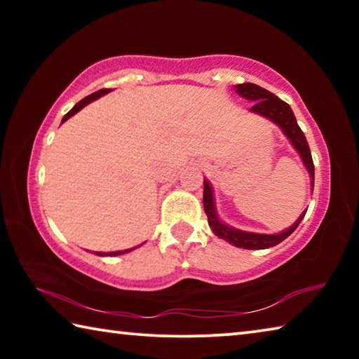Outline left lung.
<instances>
[{
    "instance_id": "1",
    "label": "left lung",
    "mask_w": 359,
    "mask_h": 359,
    "mask_svg": "<svg viewBox=\"0 0 359 359\" xmlns=\"http://www.w3.org/2000/svg\"><path fill=\"white\" fill-rule=\"evenodd\" d=\"M236 92H238L242 98L250 100L255 102V104L250 107V112L263 115V117L274 121L277 126H280L283 135L290 139V142L293 144V147L297 150V154L301 155L304 166L307 168L309 174H311V179H312L311 182L313 187L315 169H313L312 154H311V149H309L307 139L304 136L299 125H297L291 107L280 98H277L274 93L267 92L266 88L255 83L236 85ZM203 203H204L205 215H208V220H209V226L212 228V231H214V234L218 236L220 239L229 242V244H233L234 247L245 248V250H263V248H269L280 244L282 241L287 239L288 236L293 233L297 226H299L301 220L304 218V215H306V210H304L299 215V218L294 222V224H291L288 229H285L278 234H257V233H247V231L236 229L220 222V218H218L215 212L214 193H212V187L208 180H204Z\"/></svg>"
}]
</instances>
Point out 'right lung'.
Returning a JSON list of instances; mask_svg holds the SVG:
<instances>
[{
    "label": "right lung",
    "instance_id": "1",
    "mask_svg": "<svg viewBox=\"0 0 359 359\" xmlns=\"http://www.w3.org/2000/svg\"><path fill=\"white\" fill-rule=\"evenodd\" d=\"M111 92V88H102V90H98V92H95V93H92V95H88L87 98H83L82 101H79L77 104L71 109V111L65 115L63 117V120H62V123L63 121H66L68 120L69 117H72V115H74L76 112H79L81 111V109L83 107V106H87L88 102H92V101H95V100H98V98H101L102 95H106V93H109ZM131 250H135V248H128V250H120V252H111V253H101V252H96V255H100V257H104V255H109V257H117V255H123V253H128V252H131Z\"/></svg>",
    "mask_w": 359,
    "mask_h": 359
}]
</instances>
